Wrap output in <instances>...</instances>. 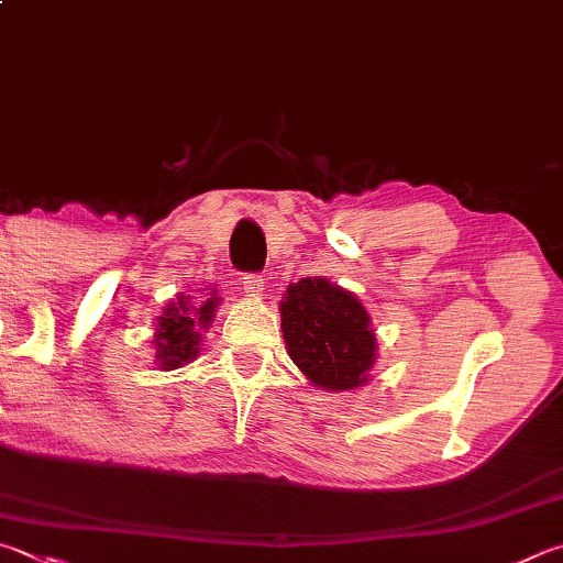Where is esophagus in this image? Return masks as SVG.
<instances>
[{
	"mask_svg": "<svg viewBox=\"0 0 563 563\" xmlns=\"http://www.w3.org/2000/svg\"><path fill=\"white\" fill-rule=\"evenodd\" d=\"M243 290H246L251 298H258V295L263 292V278H261V275H246V278H243Z\"/></svg>",
	"mask_w": 563,
	"mask_h": 563,
	"instance_id": "esophagus-1",
	"label": "esophagus"
}]
</instances>
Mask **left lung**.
<instances>
[{"mask_svg":"<svg viewBox=\"0 0 563 563\" xmlns=\"http://www.w3.org/2000/svg\"><path fill=\"white\" fill-rule=\"evenodd\" d=\"M280 327L295 366L324 391H352L376 364L372 314L352 290L322 275L290 283L280 300Z\"/></svg>","mask_w":563,"mask_h":563,"instance_id":"8db88e82","label":"left lung"}]
</instances>
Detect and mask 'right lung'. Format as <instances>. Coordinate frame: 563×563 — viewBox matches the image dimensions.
<instances>
[{"instance_id": "add662e5", "label": "right lung", "mask_w": 563, "mask_h": 563, "mask_svg": "<svg viewBox=\"0 0 563 563\" xmlns=\"http://www.w3.org/2000/svg\"><path fill=\"white\" fill-rule=\"evenodd\" d=\"M207 292L199 298L179 292L177 302H169L165 312L157 317L155 324V364L162 372L179 369V366L194 362L201 352L203 332L213 322V314L221 305L219 290L213 285L203 288Z\"/></svg>"}]
</instances>
